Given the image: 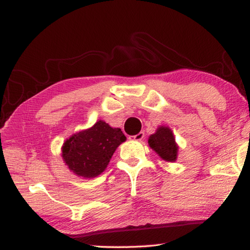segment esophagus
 Masks as SVG:
<instances>
[{
	"instance_id": "34e87169",
	"label": "esophagus",
	"mask_w": 250,
	"mask_h": 250,
	"mask_svg": "<svg viewBox=\"0 0 250 250\" xmlns=\"http://www.w3.org/2000/svg\"><path fill=\"white\" fill-rule=\"evenodd\" d=\"M143 138H145V132H139L138 134H135V135H131L129 139H130V140H133V141H141V140H143Z\"/></svg>"
}]
</instances>
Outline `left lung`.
<instances>
[{"instance_id":"obj_1","label":"left lung","mask_w":250,"mask_h":250,"mask_svg":"<svg viewBox=\"0 0 250 250\" xmlns=\"http://www.w3.org/2000/svg\"><path fill=\"white\" fill-rule=\"evenodd\" d=\"M149 146L159 156L167 162H174L177 158V146L172 130L168 126L160 125L155 133L149 137Z\"/></svg>"}]
</instances>
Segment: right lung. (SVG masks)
<instances>
[{
	"label": "right lung",
	"mask_w": 250,
	"mask_h": 250,
	"mask_svg": "<svg viewBox=\"0 0 250 250\" xmlns=\"http://www.w3.org/2000/svg\"><path fill=\"white\" fill-rule=\"evenodd\" d=\"M125 135L99 120L87 130L71 135L62 145V160L76 175L91 179L101 174Z\"/></svg>",
	"instance_id": "right-lung-1"
}]
</instances>
